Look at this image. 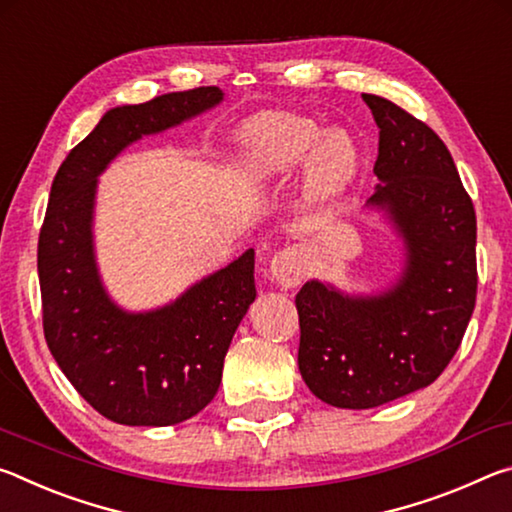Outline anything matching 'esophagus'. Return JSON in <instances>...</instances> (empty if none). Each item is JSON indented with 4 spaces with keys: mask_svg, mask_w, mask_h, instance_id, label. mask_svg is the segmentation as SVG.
<instances>
[{
    "mask_svg": "<svg viewBox=\"0 0 512 512\" xmlns=\"http://www.w3.org/2000/svg\"><path fill=\"white\" fill-rule=\"evenodd\" d=\"M305 273H307L305 255H302L300 248L296 246L280 250V253L271 259V277L280 284L282 289L298 287Z\"/></svg>",
    "mask_w": 512,
    "mask_h": 512,
    "instance_id": "34e87169",
    "label": "esophagus"
}]
</instances>
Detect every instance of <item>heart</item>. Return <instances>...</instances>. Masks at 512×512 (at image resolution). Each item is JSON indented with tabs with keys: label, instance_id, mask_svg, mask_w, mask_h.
<instances>
[{
	"label": "heart",
	"instance_id": "heart-1",
	"mask_svg": "<svg viewBox=\"0 0 512 512\" xmlns=\"http://www.w3.org/2000/svg\"><path fill=\"white\" fill-rule=\"evenodd\" d=\"M241 151L259 180L284 178L305 162V187L316 201H334L348 192L361 169V151L350 133H325L316 121L293 115L248 124Z\"/></svg>",
	"mask_w": 512,
	"mask_h": 512
}]
</instances>
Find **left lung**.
<instances>
[{"label": "left lung", "instance_id": "1", "mask_svg": "<svg viewBox=\"0 0 512 512\" xmlns=\"http://www.w3.org/2000/svg\"><path fill=\"white\" fill-rule=\"evenodd\" d=\"M361 97L379 126V185L366 210L400 237L404 262L381 291L348 293L320 280L298 291L300 375L339 409H372L433 384L476 302V214L452 153L393 101Z\"/></svg>", "mask_w": 512, "mask_h": 512}]
</instances>
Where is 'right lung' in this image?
Masks as SVG:
<instances>
[{
	"mask_svg": "<svg viewBox=\"0 0 512 512\" xmlns=\"http://www.w3.org/2000/svg\"><path fill=\"white\" fill-rule=\"evenodd\" d=\"M219 88L110 108L54 178L38 239L42 325L51 354L92 409L128 427L185 422L214 400L232 336L255 302V250L176 300L128 311L110 298L94 250L99 176L144 135L212 110Z\"/></svg>",
	"mask_w": 512,
	"mask_h": 512,
	"instance_id": "obj_1",
	"label": "right lung"
}]
</instances>
